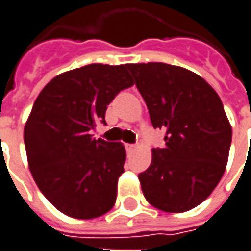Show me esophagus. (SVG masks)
Wrapping results in <instances>:
<instances>
[{
  "label": "esophagus",
  "mask_w": 251,
  "mask_h": 251,
  "mask_svg": "<svg viewBox=\"0 0 251 251\" xmlns=\"http://www.w3.org/2000/svg\"><path fill=\"white\" fill-rule=\"evenodd\" d=\"M135 148H136V146H133V144H126V150H127L128 153H131L135 151Z\"/></svg>",
  "instance_id": "esophagus-1"
}]
</instances>
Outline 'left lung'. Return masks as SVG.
<instances>
[{"mask_svg":"<svg viewBox=\"0 0 251 251\" xmlns=\"http://www.w3.org/2000/svg\"><path fill=\"white\" fill-rule=\"evenodd\" d=\"M147 104L163 148L139 174L143 195L166 213H184L207 198L227 164L231 126L210 84L186 68L164 63L127 64Z\"/></svg>","mask_w":251,"mask_h":251,"instance_id":"left-lung-1","label":"left lung"}]
</instances>
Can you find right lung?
<instances>
[{
  "mask_svg": "<svg viewBox=\"0 0 251 251\" xmlns=\"http://www.w3.org/2000/svg\"><path fill=\"white\" fill-rule=\"evenodd\" d=\"M133 85L126 65L89 64L52 78L33 104L24 128L34 182L58 211L77 219L108 213L116 202L126 148L93 139L120 91Z\"/></svg>",
  "mask_w": 251,
  "mask_h": 251,
  "instance_id": "right-lung-1",
  "label": "right lung"
}]
</instances>
